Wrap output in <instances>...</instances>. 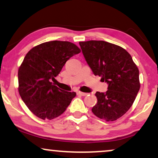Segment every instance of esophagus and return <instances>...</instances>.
Returning <instances> with one entry per match:
<instances>
[{
  "instance_id": "1",
  "label": "esophagus",
  "mask_w": 158,
  "mask_h": 158,
  "mask_svg": "<svg viewBox=\"0 0 158 158\" xmlns=\"http://www.w3.org/2000/svg\"><path fill=\"white\" fill-rule=\"evenodd\" d=\"M77 94H78V95L83 96V97H85V96H86L88 94H86V93H83V92H81V91H77Z\"/></svg>"
}]
</instances>
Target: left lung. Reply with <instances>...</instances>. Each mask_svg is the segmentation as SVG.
<instances>
[{
    "label": "left lung",
    "instance_id": "1",
    "mask_svg": "<svg viewBox=\"0 0 158 158\" xmlns=\"http://www.w3.org/2000/svg\"><path fill=\"white\" fill-rule=\"evenodd\" d=\"M79 44L94 74L108 84L105 93H96L92 112L106 121L116 120L130 109L140 89L138 67L129 53L115 44L103 40Z\"/></svg>",
    "mask_w": 158,
    "mask_h": 158
}]
</instances>
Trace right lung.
Returning a JSON list of instances; mask_svg holds the SVG:
<instances>
[{
  "instance_id": "right-lung-1",
  "label": "right lung",
  "mask_w": 158,
  "mask_h": 158,
  "mask_svg": "<svg viewBox=\"0 0 158 158\" xmlns=\"http://www.w3.org/2000/svg\"><path fill=\"white\" fill-rule=\"evenodd\" d=\"M81 49L68 41L43 43L28 52L18 70L19 93L30 111L42 120H52L66 110L75 92L52 83L68 59Z\"/></svg>"
}]
</instances>
